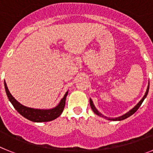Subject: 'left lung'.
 Returning <instances> with one entry per match:
<instances>
[{
	"label": "left lung",
	"mask_w": 153,
	"mask_h": 153,
	"mask_svg": "<svg viewBox=\"0 0 153 153\" xmlns=\"http://www.w3.org/2000/svg\"><path fill=\"white\" fill-rule=\"evenodd\" d=\"M149 88V83L148 88H147L145 96H144V97H143V99H142L140 101V102H139V103H138L137 105H136V106H135L134 108H133V109H131L130 111L128 112V113H126L125 115H123V116H122V117H117V118H115V119L109 118V117H105V116H103V115L101 114V113H100V112H99L97 109H96L95 106H94V105H93V102H92V100H90V106H91V109H93V111L94 112V113H95L96 114L98 115V116H100V117H104V118H105V119H107V120H113V121H117V120H125V119H126V118H128V117H130V116H132V115L133 114V113H136V111H137V109H139V108H140V106H141V104L143 103V100H145V98H146V97L147 94H148Z\"/></svg>",
	"instance_id": "obj_1"
}]
</instances>
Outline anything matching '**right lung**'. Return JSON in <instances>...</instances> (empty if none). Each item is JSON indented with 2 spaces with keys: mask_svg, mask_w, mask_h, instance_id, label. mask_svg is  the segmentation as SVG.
I'll use <instances>...</instances> for the list:
<instances>
[{
  "mask_svg": "<svg viewBox=\"0 0 153 153\" xmlns=\"http://www.w3.org/2000/svg\"><path fill=\"white\" fill-rule=\"evenodd\" d=\"M4 87L6 90L7 96L9 100L12 103L13 107L15 108L16 110L23 117H25L27 120L33 121V122L41 123V122H49L51 120H55L58 117H60L62 112L64 109L65 103H66V97H67L68 92L66 93L63 98L60 100V103L53 109H32V108H28L26 106H23L21 103H19L15 99L12 97L7 89L6 83L4 82Z\"/></svg>",
  "mask_w": 153,
  "mask_h": 153,
  "instance_id": "add662e5",
  "label": "right lung"
}]
</instances>
